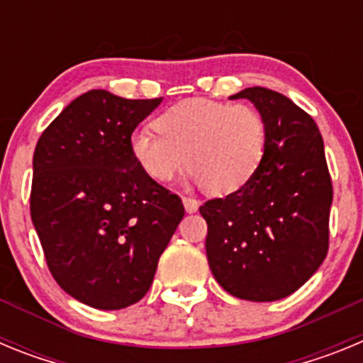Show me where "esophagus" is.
<instances>
[{
	"mask_svg": "<svg viewBox=\"0 0 363 363\" xmlns=\"http://www.w3.org/2000/svg\"><path fill=\"white\" fill-rule=\"evenodd\" d=\"M182 200H184V207H185V211H187L189 214L196 213V211H198V207H200V201H198V200H194V198L184 196V198H182Z\"/></svg>",
	"mask_w": 363,
	"mask_h": 363,
	"instance_id": "esophagus-1",
	"label": "esophagus"
}]
</instances>
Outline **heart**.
<instances>
[{"mask_svg": "<svg viewBox=\"0 0 363 363\" xmlns=\"http://www.w3.org/2000/svg\"><path fill=\"white\" fill-rule=\"evenodd\" d=\"M152 130L130 136L138 167L158 184L172 182L185 167L214 196L242 191L258 172L267 150V123L251 105L192 98L167 108Z\"/></svg>", "mask_w": 363, "mask_h": 363, "instance_id": "b5f03b06", "label": "heart"}]
</instances>
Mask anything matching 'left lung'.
<instances>
[{"mask_svg":"<svg viewBox=\"0 0 363 363\" xmlns=\"http://www.w3.org/2000/svg\"><path fill=\"white\" fill-rule=\"evenodd\" d=\"M267 123V150L242 191L205 201V251L218 284L242 300L289 296L318 271L329 247L331 176L323 140L306 111L287 96L249 86Z\"/></svg>","mask_w":363,"mask_h":363,"instance_id":"1","label":"left lung"}]
</instances>
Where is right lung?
<instances>
[{
    "instance_id": "1",
    "label": "right lung",
    "mask_w": 363,
    "mask_h": 363,
    "mask_svg": "<svg viewBox=\"0 0 363 363\" xmlns=\"http://www.w3.org/2000/svg\"><path fill=\"white\" fill-rule=\"evenodd\" d=\"M163 98L89 91L38 140L30 216L57 285L89 307L142 300L184 203L138 167L130 136Z\"/></svg>"
}]
</instances>
